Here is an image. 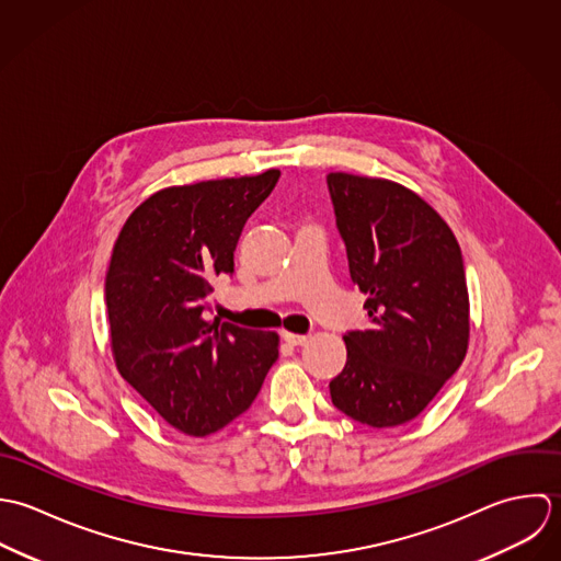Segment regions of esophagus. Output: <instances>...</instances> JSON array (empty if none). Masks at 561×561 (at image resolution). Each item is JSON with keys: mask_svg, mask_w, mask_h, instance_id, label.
<instances>
[{"mask_svg": "<svg viewBox=\"0 0 561 561\" xmlns=\"http://www.w3.org/2000/svg\"><path fill=\"white\" fill-rule=\"evenodd\" d=\"M282 337H284L288 344H293V346H301V344H306V342H308V336H304V334H290V332H284Z\"/></svg>", "mask_w": 561, "mask_h": 561, "instance_id": "1", "label": "esophagus"}]
</instances>
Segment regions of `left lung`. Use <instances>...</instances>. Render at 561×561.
Masks as SVG:
<instances>
[{
	"mask_svg": "<svg viewBox=\"0 0 561 561\" xmlns=\"http://www.w3.org/2000/svg\"><path fill=\"white\" fill-rule=\"evenodd\" d=\"M328 188L353 284L368 297L366 330L344 334L332 403L368 427L416 419L468 348L459 244L440 215L390 180L330 173Z\"/></svg>",
	"mask_w": 561,
	"mask_h": 561,
	"instance_id": "left-lung-1",
	"label": "left lung"
}]
</instances>
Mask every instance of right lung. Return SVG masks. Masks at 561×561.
<instances>
[{"instance_id": "add662e5", "label": "right lung", "mask_w": 561, "mask_h": 561, "mask_svg": "<svg viewBox=\"0 0 561 561\" xmlns=\"http://www.w3.org/2000/svg\"><path fill=\"white\" fill-rule=\"evenodd\" d=\"M277 169L173 186L123 225L106 273L111 344L121 377L175 430L208 436L249 410L279 337L208 319L213 282L233 273L247 219Z\"/></svg>"}]
</instances>
